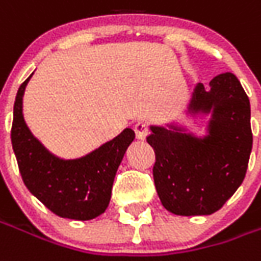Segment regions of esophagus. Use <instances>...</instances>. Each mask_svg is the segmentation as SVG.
Wrapping results in <instances>:
<instances>
[{"mask_svg":"<svg viewBox=\"0 0 261 261\" xmlns=\"http://www.w3.org/2000/svg\"><path fill=\"white\" fill-rule=\"evenodd\" d=\"M134 131H136V137L138 140H145L148 136V127L144 121H138L134 125Z\"/></svg>","mask_w":261,"mask_h":261,"instance_id":"1","label":"esophagus"}]
</instances>
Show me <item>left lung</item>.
I'll use <instances>...</instances> for the list:
<instances>
[{
	"label": "left lung",
	"mask_w": 261,
	"mask_h": 261,
	"mask_svg": "<svg viewBox=\"0 0 261 261\" xmlns=\"http://www.w3.org/2000/svg\"><path fill=\"white\" fill-rule=\"evenodd\" d=\"M205 118L203 135L190 131ZM149 130L156 194L171 213L212 215L242 185L253 145L250 101L233 73L213 77L207 90L196 83L185 110Z\"/></svg>",
	"instance_id": "obj_1"
}]
</instances>
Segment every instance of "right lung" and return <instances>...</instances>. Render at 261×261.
Here are the masks:
<instances>
[{"label":"right lung","mask_w":261,"mask_h":261,"mask_svg":"<svg viewBox=\"0 0 261 261\" xmlns=\"http://www.w3.org/2000/svg\"><path fill=\"white\" fill-rule=\"evenodd\" d=\"M32 74L18 89L11 130L23 184L55 215L74 220L94 219L110 203L114 176L136 133L127 127L77 158L55 155L32 134L23 118V94Z\"/></svg>","instance_id":"add662e5"}]
</instances>
